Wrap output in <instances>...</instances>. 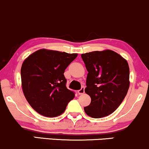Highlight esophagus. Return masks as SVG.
<instances>
[{
  "label": "esophagus",
  "mask_w": 149,
  "mask_h": 149,
  "mask_svg": "<svg viewBox=\"0 0 149 149\" xmlns=\"http://www.w3.org/2000/svg\"><path fill=\"white\" fill-rule=\"evenodd\" d=\"M85 91H84V87H82V88L80 89V90L78 91V93L79 94V95H81V94L84 93Z\"/></svg>",
  "instance_id": "34e87169"
}]
</instances>
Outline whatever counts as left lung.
I'll list each match as a JSON object with an SVG mask.
<instances>
[{
    "label": "left lung",
    "instance_id": "1",
    "mask_svg": "<svg viewBox=\"0 0 149 149\" xmlns=\"http://www.w3.org/2000/svg\"><path fill=\"white\" fill-rule=\"evenodd\" d=\"M87 71L86 93L91 102L84 107L92 118L109 116L123 102L130 86L127 61L111 50L81 54Z\"/></svg>",
    "mask_w": 149,
    "mask_h": 149
}]
</instances>
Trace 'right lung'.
Instances as JSON below:
<instances>
[{
	"label": "right lung",
	"instance_id": "1",
	"mask_svg": "<svg viewBox=\"0 0 149 149\" xmlns=\"http://www.w3.org/2000/svg\"><path fill=\"white\" fill-rule=\"evenodd\" d=\"M77 56L42 49L23 63L21 78L26 100L35 111L47 117H56L65 111L74 93L66 87L65 70Z\"/></svg>",
	"mask_w": 149,
	"mask_h": 149
}]
</instances>
